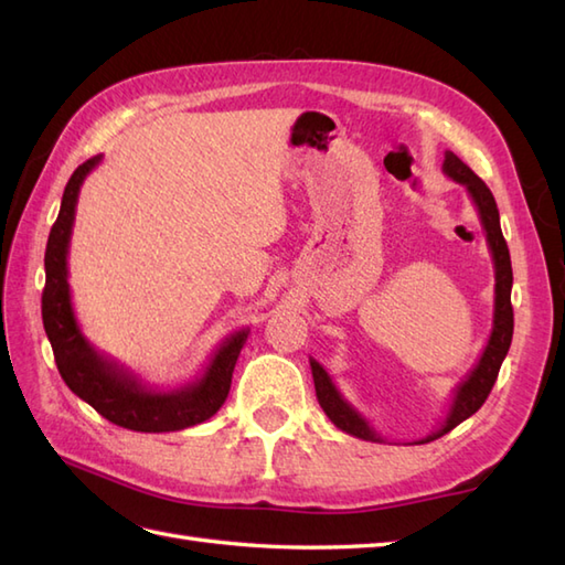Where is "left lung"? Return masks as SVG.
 <instances>
[{
	"label": "left lung",
	"instance_id": "1",
	"mask_svg": "<svg viewBox=\"0 0 565 565\" xmlns=\"http://www.w3.org/2000/svg\"><path fill=\"white\" fill-rule=\"evenodd\" d=\"M441 170L449 179H454L456 184L466 186L468 196H471L473 206L478 211V218H481L486 239H488V249L490 255H493V264H495V310H493V330H490V338L481 359H478V364L471 369V374H468L459 386L454 388L449 413L441 419L439 429H435L431 435H427L419 441H431V439H439L441 435H447V431H451L456 425H461L463 419L471 417L478 407L486 403L488 393L495 386L498 371L508 356L512 330H514L512 303H510L512 264H510L508 243L500 231L498 203L493 194H490V189L486 186L483 179L476 177L471 167L463 164L454 152L449 150L444 152ZM310 371H313L318 403L322 411H326V415L332 419V425H338L342 431H347V435L359 437V439L383 441L379 431L369 425V419L359 413L356 407H352L350 401L340 393V388L334 386L328 371L322 369V364L316 362V359H310Z\"/></svg>",
	"mask_w": 565,
	"mask_h": 565
}]
</instances>
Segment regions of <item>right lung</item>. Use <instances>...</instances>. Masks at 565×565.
Here are the masks:
<instances>
[{
    "mask_svg": "<svg viewBox=\"0 0 565 565\" xmlns=\"http://www.w3.org/2000/svg\"><path fill=\"white\" fill-rule=\"evenodd\" d=\"M102 162V154L72 172L60 203L57 221L45 245V289L41 301L43 328L51 340L55 364L67 388L89 403L109 423L134 431H177L201 425L221 411L233 381V369L247 342L249 328L235 330L213 352L206 371L179 388H150L134 371L97 352L82 334L72 310L67 281V252L75 209L84 179Z\"/></svg>",
    "mask_w": 565,
    "mask_h": 565,
    "instance_id": "obj_1",
    "label": "right lung"
}]
</instances>
